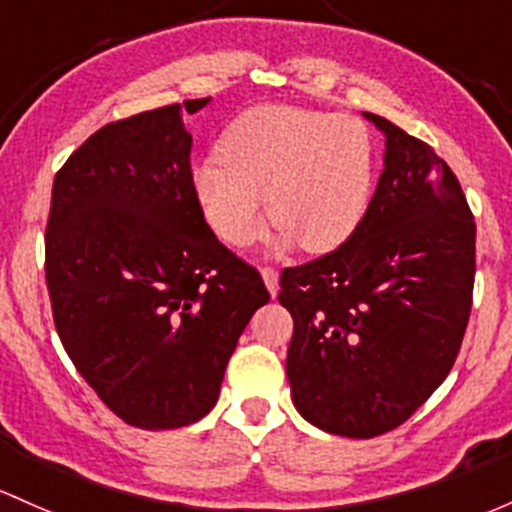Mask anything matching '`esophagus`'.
<instances>
[{"instance_id": "obj_1", "label": "esophagus", "mask_w": 512, "mask_h": 512, "mask_svg": "<svg viewBox=\"0 0 512 512\" xmlns=\"http://www.w3.org/2000/svg\"><path fill=\"white\" fill-rule=\"evenodd\" d=\"M262 279H265V287L270 289V294L279 292V274L277 270H272V267H262Z\"/></svg>"}]
</instances>
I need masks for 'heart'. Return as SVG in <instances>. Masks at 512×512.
I'll return each instance as SVG.
<instances>
[{"mask_svg":"<svg viewBox=\"0 0 512 512\" xmlns=\"http://www.w3.org/2000/svg\"><path fill=\"white\" fill-rule=\"evenodd\" d=\"M373 188V139L351 115L262 105L242 112L196 166L191 191L213 235L245 250L265 228V201L284 240L331 252L363 223Z\"/></svg>","mask_w":512,"mask_h":512,"instance_id":"heart-1","label":"heart"}]
</instances>
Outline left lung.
Returning a JSON list of instances; mask_svg holds the SVG:
<instances>
[{
	"mask_svg": "<svg viewBox=\"0 0 512 512\" xmlns=\"http://www.w3.org/2000/svg\"><path fill=\"white\" fill-rule=\"evenodd\" d=\"M383 174L338 250L279 279L294 319L287 378L301 417L370 439L400 427L444 383L471 314L476 223L429 144L385 117Z\"/></svg>",
	"mask_w": 512,
	"mask_h": 512,
	"instance_id": "obj_1",
	"label": "left lung"
}]
</instances>
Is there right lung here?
<instances>
[{"instance_id": "add662e5", "label": "right lung", "mask_w": 512, "mask_h": 512, "mask_svg": "<svg viewBox=\"0 0 512 512\" xmlns=\"http://www.w3.org/2000/svg\"><path fill=\"white\" fill-rule=\"evenodd\" d=\"M208 102L110 122L53 179L56 331L100 400L139 429L206 417L240 333L270 301L260 272L218 242L193 198L184 112Z\"/></svg>"}]
</instances>
